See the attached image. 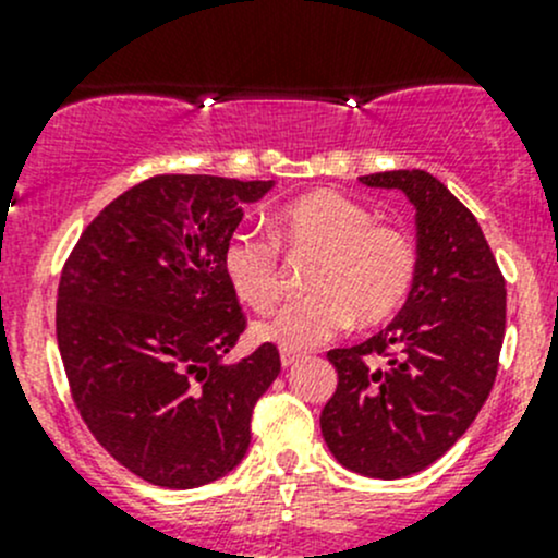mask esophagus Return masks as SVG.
I'll list each match as a JSON object with an SVG mask.
<instances>
[{"label":"esophagus","instance_id":"esophagus-1","mask_svg":"<svg viewBox=\"0 0 558 558\" xmlns=\"http://www.w3.org/2000/svg\"><path fill=\"white\" fill-rule=\"evenodd\" d=\"M302 353H296V351H289V348H283V351H280V364H283L286 369L289 367H294V364H300L302 362Z\"/></svg>","mask_w":558,"mask_h":558}]
</instances>
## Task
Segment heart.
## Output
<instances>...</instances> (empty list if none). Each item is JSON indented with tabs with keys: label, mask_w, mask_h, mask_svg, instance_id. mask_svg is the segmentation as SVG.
Returning a JSON list of instances; mask_svg holds the SVG:
<instances>
[{
	"label": "heart",
	"mask_w": 558,
	"mask_h": 558,
	"mask_svg": "<svg viewBox=\"0 0 558 558\" xmlns=\"http://www.w3.org/2000/svg\"><path fill=\"white\" fill-rule=\"evenodd\" d=\"M318 253L307 275L313 294L283 302L256 324L267 342L307 351L340 335L353 318L378 324L397 311L415 278V245L399 227L375 223L362 202L313 191L278 213L272 240L238 229L223 245V272L253 311H267L280 291L278 246Z\"/></svg>",
	"instance_id": "heart-1"
}]
</instances>
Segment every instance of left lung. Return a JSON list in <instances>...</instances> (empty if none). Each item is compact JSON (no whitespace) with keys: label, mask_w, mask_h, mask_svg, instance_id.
I'll use <instances>...</instances> for the list:
<instances>
[{"label":"left lung","mask_w":558,"mask_h":558,"mask_svg":"<svg viewBox=\"0 0 558 558\" xmlns=\"http://www.w3.org/2000/svg\"><path fill=\"white\" fill-rule=\"evenodd\" d=\"M415 207L418 258L408 302L362 345L326 353L337 391L320 435L348 470L397 481L426 470L470 429L499 367L505 278L475 216L424 170L364 174Z\"/></svg>","instance_id":"8db88e82"}]
</instances>
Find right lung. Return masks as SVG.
Returning <instances> with one entry per match:
<instances>
[{
  "mask_svg": "<svg viewBox=\"0 0 558 558\" xmlns=\"http://www.w3.org/2000/svg\"><path fill=\"white\" fill-rule=\"evenodd\" d=\"M272 185L156 174L112 199L64 264L56 340L72 399L99 446L154 486L232 472L280 373L272 342L223 362L245 331L223 245Z\"/></svg>",
  "mask_w": 558,
  "mask_h": 558,
  "instance_id": "obj_1",
  "label": "right lung"
}]
</instances>
